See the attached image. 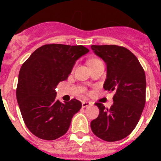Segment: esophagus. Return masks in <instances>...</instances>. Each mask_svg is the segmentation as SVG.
<instances>
[{
	"label": "esophagus",
	"mask_w": 161,
	"mask_h": 161,
	"mask_svg": "<svg viewBox=\"0 0 161 161\" xmlns=\"http://www.w3.org/2000/svg\"><path fill=\"white\" fill-rule=\"evenodd\" d=\"M91 103L89 102H82V107L83 108H85V107H87V106H90Z\"/></svg>",
	"instance_id": "esophagus-1"
}]
</instances>
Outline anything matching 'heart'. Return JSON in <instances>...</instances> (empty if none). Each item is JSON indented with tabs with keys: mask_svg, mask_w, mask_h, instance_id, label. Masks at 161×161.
Here are the masks:
<instances>
[{
	"mask_svg": "<svg viewBox=\"0 0 161 161\" xmlns=\"http://www.w3.org/2000/svg\"><path fill=\"white\" fill-rule=\"evenodd\" d=\"M94 60H97V59H93V60H92L91 62H93V61H94ZM91 62H90V63H91Z\"/></svg>",
	"mask_w": 161,
	"mask_h": 161,
	"instance_id": "1",
	"label": "heart"
}]
</instances>
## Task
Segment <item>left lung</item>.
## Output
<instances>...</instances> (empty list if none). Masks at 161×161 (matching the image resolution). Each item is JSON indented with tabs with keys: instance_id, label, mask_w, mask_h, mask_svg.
<instances>
[{
	"instance_id": "obj_1",
	"label": "left lung",
	"mask_w": 161,
	"mask_h": 161,
	"mask_svg": "<svg viewBox=\"0 0 161 161\" xmlns=\"http://www.w3.org/2000/svg\"><path fill=\"white\" fill-rule=\"evenodd\" d=\"M91 49L107 67L104 89L114 92V103L109 109L102 103L95 104L100 112L91 122V129L105 141L121 140L135 129L144 108V70L136 55L123 47L92 45Z\"/></svg>"
}]
</instances>
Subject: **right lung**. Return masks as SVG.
Here are the masks:
<instances>
[{
    "instance_id": "right-lung-1",
    "label": "right lung",
    "mask_w": 161,
    "mask_h": 161,
    "mask_svg": "<svg viewBox=\"0 0 161 161\" xmlns=\"http://www.w3.org/2000/svg\"><path fill=\"white\" fill-rule=\"evenodd\" d=\"M89 52L81 45L47 44L35 50L22 64L17 100L25 126L35 136L54 140L68 131L81 102L73 98L61 103L55 98V88L68 79L76 61Z\"/></svg>"
}]
</instances>
